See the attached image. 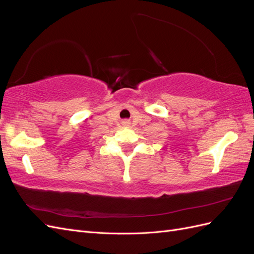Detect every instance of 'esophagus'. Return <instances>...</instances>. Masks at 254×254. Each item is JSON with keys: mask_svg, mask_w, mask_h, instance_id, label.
Instances as JSON below:
<instances>
[{"mask_svg": "<svg viewBox=\"0 0 254 254\" xmlns=\"http://www.w3.org/2000/svg\"><path fill=\"white\" fill-rule=\"evenodd\" d=\"M128 124H129L128 121H124V122H123V125H128Z\"/></svg>", "mask_w": 254, "mask_h": 254, "instance_id": "34e87169", "label": "esophagus"}]
</instances>
